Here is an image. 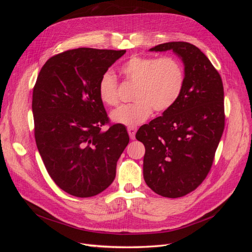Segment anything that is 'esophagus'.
Returning a JSON list of instances; mask_svg holds the SVG:
<instances>
[{"label":"esophagus","mask_w":252,"mask_h":252,"mask_svg":"<svg viewBox=\"0 0 252 252\" xmlns=\"http://www.w3.org/2000/svg\"><path fill=\"white\" fill-rule=\"evenodd\" d=\"M127 130H128L129 136H130V139H131V140H134V139H135L136 128H135V127H128V128H127Z\"/></svg>","instance_id":"34e87169"}]
</instances>
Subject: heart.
<instances>
[{
  "instance_id": "b5f03b06",
  "label": "heart",
  "mask_w": 252,
  "mask_h": 252,
  "mask_svg": "<svg viewBox=\"0 0 252 252\" xmlns=\"http://www.w3.org/2000/svg\"><path fill=\"white\" fill-rule=\"evenodd\" d=\"M124 77L135 85L131 104L122 105L111 111L116 124L134 127L152 113L165 112L177 103L185 84L184 67L173 57L133 56L121 67ZM118 81L111 71H106L98 83L100 100L109 106L117 105Z\"/></svg>"
}]
</instances>
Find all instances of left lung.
Segmentation results:
<instances>
[{
  "mask_svg": "<svg viewBox=\"0 0 252 252\" xmlns=\"http://www.w3.org/2000/svg\"><path fill=\"white\" fill-rule=\"evenodd\" d=\"M149 50H172L184 64L185 84L177 103L135 134L145 146L147 186L175 199L193 191L211 168L225 126L223 82L192 44L169 42Z\"/></svg>",
  "mask_w": 252,
  "mask_h": 252,
  "instance_id": "8db88e82",
  "label": "left lung"
}]
</instances>
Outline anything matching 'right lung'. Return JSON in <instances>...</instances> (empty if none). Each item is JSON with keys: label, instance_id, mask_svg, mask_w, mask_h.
<instances>
[{"label": "right lung", "instance_id": "add662e5", "mask_svg": "<svg viewBox=\"0 0 252 252\" xmlns=\"http://www.w3.org/2000/svg\"><path fill=\"white\" fill-rule=\"evenodd\" d=\"M126 50L78 48L50 58L32 94L36 147L50 178L65 192L94 196L116 178L117 162L129 143L124 125L107 131L98 83Z\"/></svg>", "mask_w": 252, "mask_h": 252}]
</instances>
